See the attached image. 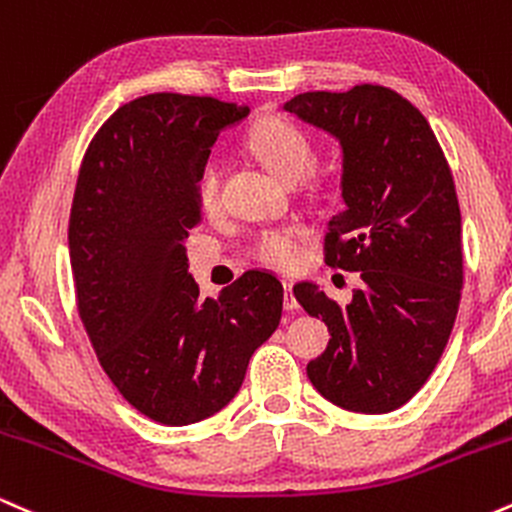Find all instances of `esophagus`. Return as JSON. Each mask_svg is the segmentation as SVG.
Instances as JSON below:
<instances>
[{"mask_svg": "<svg viewBox=\"0 0 512 512\" xmlns=\"http://www.w3.org/2000/svg\"><path fill=\"white\" fill-rule=\"evenodd\" d=\"M284 308L286 310H298L301 305H298L296 296H293V284L291 281H284Z\"/></svg>", "mask_w": 512, "mask_h": 512, "instance_id": "obj_1", "label": "esophagus"}]
</instances>
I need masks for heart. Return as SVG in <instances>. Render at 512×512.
<instances>
[{"label":"heart","mask_w":512,"mask_h":512,"mask_svg":"<svg viewBox=\"0 0 512 512\" xmlns=\"http://www.w3.org/2000/svg\"><path fill=\"white\" fill-rule=\"evenodd\" d=\"M248 149L276 178L286 182L301 180L315 163V144L303 127L286 117H262L248 134ZM197 202L204 211H214L221 202V170L214 158L202 163L197 173ZM305 228L281 226L264 228L250 243L252 260L269 269L289 272L301 264Z\"/></svg>","instance_id":"obj_1"}]
</instances>
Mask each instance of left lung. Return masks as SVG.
<instances>
[{"label":"left lung","mask_w":512,"mask_h":512,"mask_svg":"<svg viewBox=\"0 0 512 512\" xmlns=\"http://www.w3.org/2000/svg\"><path fill=\"white\" fill-rule=\"evenodd\" d=\"M284 110L342 144L344 209L327 226L325 262L363 281L349 305L310 281L293 286L332 334L308 378L337 407L387 414L424 387L460 308L462 216L450 166L426 117L392 88L310 91Z\"/></svg>","instance_id":"left-lung-1"}]
</instances>
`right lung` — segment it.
Wrapping results in <instances>:
<instances>
[{"instance_id": "1", "label": "right lung", "mask_w": 512, "mask_h": 512, "mask_svg": "<svg viewBox=\"0 0 512 512\" xmlns=\"http://www.w3.org/2000/svg\"><path fill=\"white\" fill-rule=\"evenodd\" d=\"M248 105L149 93L88 144L69 216L76 308L120 395L166 426L209 419L236 397L250 356L279 327L284 286L250 269L199 298L185 240L202 221L197 173Z\"/></svg>"}]
</instances>
